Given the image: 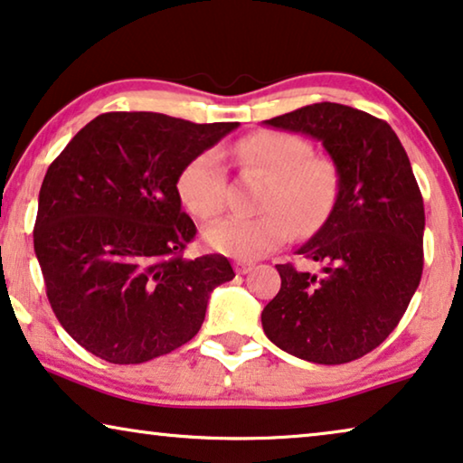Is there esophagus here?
<instances>
[{
	"label": "esophagus",
	"mask_w": 463,
	"mask_h": 463,
	"mask_svg": "<svg viewBox=\"0 0 463 463\" xmlns=\"http://www.w3.org/2000/svg\"><path fill=\"white\" fill-rule=\"evenodd\" d=\"M233 267H236V273H240V276H244V273H248L252 269V263H248V260H236L233 263Z\"/></svg>",
	"instance_id": "34e87169"
}]
</instances>
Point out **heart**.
<instances>
[{"mask_svg": "<svg viewBox=\"0 0 463 463\" xmlns=\"http://www.w3.org/2000/svg\"><path fill=\"white\" fill-rule=\"evenodd\" d=\"M242 173H259L267 185L257 217L232 215L204 230L213 250L238 260H254L276 250L298 233H311L336 204L340 173L330 158L313 156L309 142L284 131H257L233 148ZM184 206L198 219H213L227 206L225 166L217 150H204L177 177Z\"/></svg>", "mask_w": 463, "mask_h": 463, "instance_id": "obj_1", "label": "heart"}]
</instances>
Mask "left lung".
I'll list each match as a JSON object with an SVG mask.
<instances>
[{"mask_svg": "<svg viewBox=\"0 0 463 463\" xmlns=\"http://www.w3.org/2000/svg\"><path fill=\"white\" fill-rule=\"evenodd\" d=\"M317 139L340 173L336 204L298 248L321 273L276 265L281 288L260 313L273 345L294 357L340 365L388 338L424 269V200L410 158L386 120L319 102L265 120Z\"/></svg>", "mask_w": 463, "mask_h": 463, "instance_id": "left-lung-1", "label": "left lung"}]
</instances>
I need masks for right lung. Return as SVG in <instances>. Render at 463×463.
Returning <instances> with one entry per match:
<instances>
[{
    "label": "right lung",
    "instance_id": "right-lung-1",
    "mask_svg": "<svg viewBox=\"0 0 463 463\" xmlns=\"http://www.w3.org/2000/svg\"><path fill=\"white\" fill-rule=\"evenodd\" d=\"M236 127L106 112L50 165L33 242L52 309L85 351L131 365L196 336L211 292L236 273L223 254L184 257L196 225L177 177Z\"/></svg>",
    "mask_w": 463,
    "mask_h": 463
}]
</instances>
